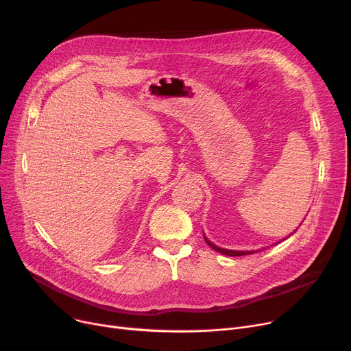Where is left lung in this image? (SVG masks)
Returning <instances> with one entry per match:
<instances>
[{"instance_id":"obj_1","label":"left lung","mask_w":351,"mask_h":351,"mask_svg":"<svg viewBox=\"0 0 351 351\" xmlns=\"http://www.w3.org/2000/svg\"><path fill=\"white\" fill-rule=\"evenodd\" d=\"M205 236V234H204ZM205 241H206V243L213 249V250H216L217 253H222V254H226V256H245V254H250V253H254V252H249V250H246V252H242V250H228V249H222V247H217V246H215L210 241H208V239L205 237Z\"/></svg>"}]
</instances>
